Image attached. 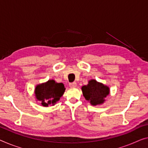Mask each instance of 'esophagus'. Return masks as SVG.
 <instances>
[{"mask_svg": "<svg viewBox=\"0 0 148 148\" xmlns=\"http://www.w3.org/2000/svg\"><path fill=\"white\" fill-rule=\"evenodd\" d=\"M69 86H70V87H71V88H75V87H76V86H77V84H76V82L70 83V84H69Z\"/></svg>", "mask_w": 148, "mask_h": 148, "instance_id": "34e87169", "label": "esophagus"}]
</instances>
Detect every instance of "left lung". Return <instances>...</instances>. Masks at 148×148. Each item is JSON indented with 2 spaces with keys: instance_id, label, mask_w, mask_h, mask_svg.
Segmentation results:
<instances>
[{
  "instance_id": "obj_1",
  "label": "left lung",
  "mask_w": 148,
  "mask_h": 148,
  "mask_svg": "<svg viewBox=\"0 0 148 148\" xmlns=\"http://www.w3.org/2000/svg\"><path fill=\"white\" fill-rule=\"evenodd\" d=\"M83 96L92 106L103 104L110 92V88L94 79L88 81L87 85L82 87Z\"/></svg>"
}]
</instances>
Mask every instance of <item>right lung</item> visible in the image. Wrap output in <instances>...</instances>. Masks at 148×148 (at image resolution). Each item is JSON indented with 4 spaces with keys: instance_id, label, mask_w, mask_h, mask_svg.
<instances>
[{
    "instance_id": "add662e5",
    "label": "right lung",
    "mask_w": 148,
    "mask_h": 148,
    "mask_svg": "<svg viewBox=\"0 0 148 148\" xmlns=\"http://www.w3.org/2000/svg\"><path fill=\"white\" fill-rule=\"evenodd\" d=\"M66 88L62 83H58L54 80H49L46 82L36 85L34 89L36 100L40 101L44 107L54 106L60 100L64 93Z\"/></svg>"
}]
</instances>
